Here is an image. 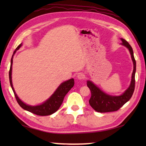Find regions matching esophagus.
Returning a JSON list of instances; mask_svg holds the SVG:
<instances>
[{"label":"esophagus","instance_id":"1","mask_svg":"<svg viewBox=\"0 0 146 146\" xmlns=\"http://www.w3.org/2000/svg\"><path fill=\"white\" fill-rule=\"evenodd\" d=\"M77 78L78 80H82L85 78V75L83 73H80L77 75Z\"/></svg>","mask_w":146,"mask_h":146}]
</instances>
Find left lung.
I'll return each mask as SVG.
<instances>
[{"instance_id":"left-lung-1","label":"left lung","mask_w":146,"mask_h":146,"mask_svg":"<svg viewBox=\"0 0 146 146\" xmlns=\"http://www.w3.org/2000/svg\"><path fill=\"white\" fill-rule=\"evenodd\" d=\"M122 42L121 44L129 49L134 65V69L132 74L131 84L128 88L119 96H113L104 92L95 85L90 80L87 81V86L91 91L92 96L89 100V104L94 109L98 112H109L117 111L127 102L133 95L135 88V74L136 71V62L134 56L132 48L125 39L120 38Z\"/></svg>"}]
</instances>
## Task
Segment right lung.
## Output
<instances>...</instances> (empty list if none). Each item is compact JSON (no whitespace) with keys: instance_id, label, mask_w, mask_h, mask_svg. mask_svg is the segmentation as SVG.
Listing matches in <instances>:
<instances>
[{"instance_id":"obj_1","label":"right lung","mask_w":146,"mask_h":146,"mask_svg":"<svg viewBox=\"0 0 146 146\" xmlns=\"http://www.w3.org/2000/svg\"><path fill=\"white\" fill-rule=\"evenodd\" d=\"M22 46V43L19 45L15 50L14 51V53L12 54V56L11 61V67L10 70H9V81H10V84L11 88L13 90L14 95L16 98V100L19 105L27 111H29L30 112L35 113L38 115L41 116H46L49 115L53 113L56 112L60 107L61 105L63 102V99L65 95L67 94V93L69 92L71 88L73 87L75 82H74L73 78H71L68 80H66L59 85L57 89L56 90L55 92L51 95V96L48 99H47L45 102H43L41 104L38 105H27L22 101L21 99L18 97L17 95L15 93L14 88L13 87L12 82V63H13V56L15 52Z\"/></svg>"}]
</instances>
